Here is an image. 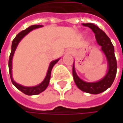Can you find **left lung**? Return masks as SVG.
I'll use <instances>...</instances> for the list:
<instances>
[{
    "mask_svg": "<svg viewBox=\"0 0 123 123\" xmlns=\"http://www.w3.org/2000/svg\"><path fill=\"white\" fill-rule=\"evenodd\" d=\"M83 25L89 27L95 33L97 43L99 45L101 46V50L103 52L106 57L108 62V72L101 80L97 82H86L78 76L75 69V62H73V79L77 87L82 91L90 94H99L105 91L112 86L116 76L117 61L114 53V46L112 45L111 40L108 37V36L96 25L89 23H83Z\"/></svg>",
    "mask_w": 123,
    "mask_h": 123,
    "instance_id": "obj_1",
    "label": "left lung"
}]
</instances>
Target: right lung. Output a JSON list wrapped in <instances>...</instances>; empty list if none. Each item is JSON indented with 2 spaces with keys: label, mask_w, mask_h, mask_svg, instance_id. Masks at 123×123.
Instances as JSON below:
<instances>
[{
  "label": "right lung",
  "mask_w": 123,
  "mask_h": 123,
  "mask_svg": "<svg viewBox=\"0 0 123 123\" xmlns=\"http://www.w3.org/2000/svg\"><path fill=\"white\" fill-rule=\"evenodd\" d=\"M43 27V25H31L30 27H28V28H26L24 31H22L21 32H20L13 39L12 42V46H11V53L9 57V61H8V68H9V73H10V76H11V79L12 81V83L13 86H15L16 88H18L19 90H20L21 92H23L24 94L28 95H37L42 92H43L47 87L48 86L49 82H50V74H51V70L53 69V67L60 60V58L53 61L50 63V65L48 67V70L47 72V75L45 78V79L37 86H33V87H25V86H21L18 83H17L12 78V58L15 53V51L17 48V46L18 45L19 43L20 42V40L25 37L27 34H28L31 31H32L34 29H36L38 28H41Z\"/></svg>",
  "instance_id": "add662e5"
}]
</instances>
